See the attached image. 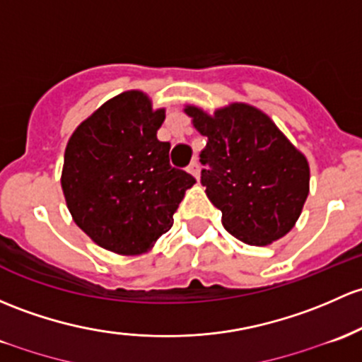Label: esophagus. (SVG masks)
Returning a JSON list of instances; mask_svg holds the SVG:
<instances>
[{"instance_id": "1", "label": "esophagus", "mask_w": 362, "mask_h": 362, "mask_svg": "<svg viewBox=\"0 0 362 362\" xmlns=\"http://www.w3.org/2000/svg\"><path fill=\"white\" fill-rule=\"evenodd\" d=\"M189 173H192L194 177L199 178V163H197V159H194L191 165H189Z\"/></svg>"}]
</instances>
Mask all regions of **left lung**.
<instances>
[{
  "label": "left lung",
  "mask_w": 362,
  "mask_h": 362,
  "mask_svg": "<svg viewBox=\"0 0 362 362\" xmlns=\"http://www.w3.org/2000/svg\"><path fill=\"white\" fill-rule=\"evenodd\" d=\"M185 114L208 136L199 154L201 184L222 211L226 230L253 246L286 235L309 196L305 156L248 104H230L213 116L187 105Z\"/></svg>",
  "instance_id": "1"
}]
</instances>
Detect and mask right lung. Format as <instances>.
Instances as JSON below:
<instances>
[{
	"label": "right lung",
	"instance_id": "1",
	"mask_svg": "<svg viewBox=\"0 0 362 362\" xmlns=\"http://www.w3.org/2000/svg\"><path fill=\"white\" fill-rule=\"evenodd\" d=\"M165 109L124 91L83 121L67 142L60 184L72 218L98 246L140 255L173 226L196 178L170 165V142L156 133Z\"/></svg>",
	"mask_w": 362,
	"mask_h": 362
}]
</instances>
